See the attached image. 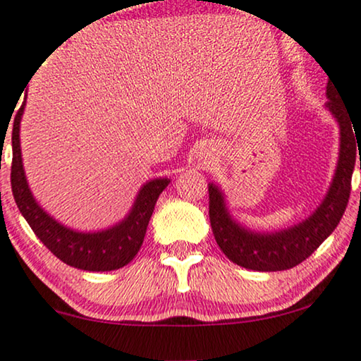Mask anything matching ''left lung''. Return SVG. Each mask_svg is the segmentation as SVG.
<instances>
[{"instance_id":"1","label":"left lung","mask_w":361,"mask_h":361,"mask_svg":"<svg viewBox=\"0 0 361 361\" xmlns=\"http://www.w3.org/2000/svg\"><path fill=\"white\" fill-rule=\"evenodd\" d=\"M326 108L340 125V157L330 190L312 216L275 233H255L236 223L223 200V193L213 183L208 185L209 223L218 246L231 262L255 271H281L307 259L338 225L348 204L357 147L358 126L348 116V109L338 86L328 81ZM361 170V159H360Z\"/></svg>"}]
</instances>
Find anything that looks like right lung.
I'll list each match as a JSON object with an SVG mask.
<instances>
[{
	"mask_svg": "<svg viewBox=\"0 0 361 361\" xmlns=\"http://www.w3.org/2000/svg\"><path fill=\"white\" fill-rule=\"evenodd\" d=\"M25 104L26 99L18 109L11 133V190L21 214L35 235L63 263L86 271H111L125 267L140 252L158 196L166 188L170 180L157 178L143 185L130 214L108 230L81 233L63 226L36 203L23 170L20 123Z\"/></svg>",
	"mask_w": 361,
	"mask_h": 361,
	"instance_id": "right-lung-1",
	"label": "right lung"
}]
</instances>
